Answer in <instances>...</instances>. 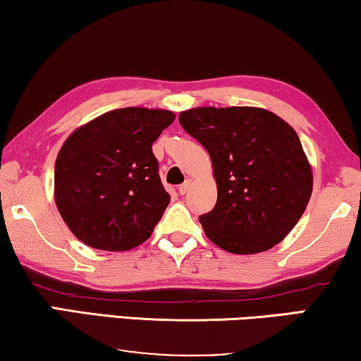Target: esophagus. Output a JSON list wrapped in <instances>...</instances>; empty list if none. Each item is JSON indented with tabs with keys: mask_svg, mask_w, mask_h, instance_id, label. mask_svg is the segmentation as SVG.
I'll list each match as a JSON object with an SVG mask.
<instances>
[{
	"mask_svg": "<svg viewBox=\"0 0 361 361\" xmlns=\"http://www.w3.org/2000/svg\"><path fill=\"white\" fill-rule=\"evenodd\" d=\"M189 187H190V180H185L184 184L179 185V194L180 195H185L187 192H189Z\"/></svg>",
	"mask_w": 361,
	"mask_h": 361,
	"instance_id": "1",
	"label": "esophagus"
}]
</instances>
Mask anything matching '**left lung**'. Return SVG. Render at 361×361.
<instances>
[{
	"mask_svg": "<svg viewBox=\"0 0 361 361\" xmlns=\"http://www.w3.org/2000/svg\"><path fill=\"white\" fill-rule=\"evenodd\" d=\"M179 123L214 166L216 204L199 219L209 240L235 255L284 240L312 194V171L293 128L251 106L194 108Z\"/></svg>",
	"mask_w": 361,
	"mask_h": 361,
	"instance_id": "1",
	"label": "left lung"
}]
</instances>
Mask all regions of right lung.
Here are the masks:
<instances>
[{
    "mask_svg": "<svg viewBox=\"0 0 361 361\" xmlns=\"http://www.w3.org/2000/svg\"><path fill=\"white\" fill-rule=\"evenodd\" d=\"M174 113L121 108L78 128L56 161V204L78 240L125 251L149 238L171 197L152 154Z\"/></svg>",
    "mask_w": 361,
    "mask_h": 361,
    "instance_id": "1",
    "label": "right lung"
}]
</instances>
